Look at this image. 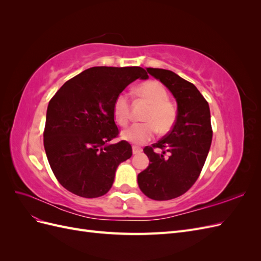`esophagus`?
Wrapping results in <instances>:
<instances>
[{
	"label": "esophagus",
	"mask_w": 261,
	"mask_h": 261,
	"mask_svg": "<svg viewBox=\"0 0 261 261\" xmlns=\"http://www.w3.org/2000/svg\"><path fill=\"white\" fill-rule=\"evenodd\" d=\"M141 151H143V149H141L140 147H138V146H133V153H134V154L140 153Z\"/></svg>",
	"instance_id": "obj_1"
}]
</instances>
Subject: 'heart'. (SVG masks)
<instances>
[{"instance_id":"heart-1","label":"heart","mask_w":261,"mask_h":261,"mask_svg":"<svg viewBox=\"0 0 261 261\" xmlns=\"http://www.w3.org/2000/svg\"><path fill=\"white\" fill-rule=\"evenodd\" d=\"M139 100L149 105L144 115L145 123L134 124L123 132L122 137L134 145H144L151 140L155 133L167 134L174 126L177 118V108L169 100L167 89L158 82L141 84L136 89ZM113 115L118 125L126 126L130 118V102L126 93H120L113 105Z\"/></svg>"}]
</instances>
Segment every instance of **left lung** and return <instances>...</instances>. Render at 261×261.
<instances>
[{
	"mask_svg": "<svg viewBox=\"0 0 261 261\" xmlns=\"http://www.w3.org/2000/svg\"><path fill=\"white\" fill-rule=\"evenodd\" d=\"M147 72L175 97L177 118L162 139L144 148L150 163L137 180L149 198L170 200L185 194L200 175L212 140L210 109L195 85L175 73L151 67Z\"/></svg>",
	"mask_w": 261,
	"mask_h": 261,
	"instance_id": "1",
	"label": "left lung"
}]
</instances>
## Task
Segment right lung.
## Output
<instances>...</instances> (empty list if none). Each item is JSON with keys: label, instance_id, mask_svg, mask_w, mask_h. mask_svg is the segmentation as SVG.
<instances>
[{"label": "right lung", "instance_id": "obj_1", "mask_svg": "<svg viewBox=\"0 0 261 261\" xmlns=\"http://www.w3.org/2000/svg\"><path fill=\"white\" fill-rule=\"evenodd\" d=\"M137 78L141 67L97 66L70 78L46 110L43 145L53 174L68 192L97 198L112 187L118 164L132 156L129 143L118 137L113 105Z\"/></svg>", "mask_w": 261, "mask_h": 261}]
</instances>
